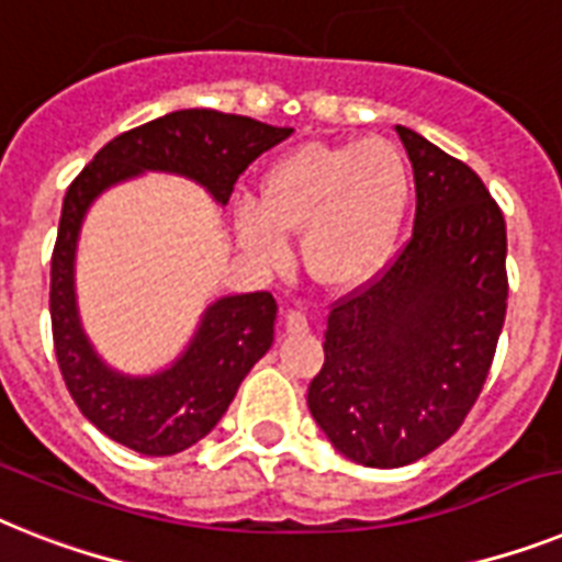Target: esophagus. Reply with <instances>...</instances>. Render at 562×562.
Listing matches in <instances>:
<instances>
[{"label": "esophagus", "mask_w": 562, "mask_h": 562, "mask_svg": "<svg viewBox=\"0 0 562 562\" xmlns=\"http://www.w3.org/2000/svg\"><path fill=\"white\" fill-rule=\"evenodd\" d=\"M284 327H286V333H292V336H304V333L310 330L307 315L301 313V310H286Z\"/></svg>", "instance_id": "esophagus-1"}]
</instances>
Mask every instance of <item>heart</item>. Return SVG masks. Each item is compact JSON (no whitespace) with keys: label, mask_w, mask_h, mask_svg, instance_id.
Returning a JSON list of instances; mask_svg holds the SVG:
<instances>
[{"label":"heart","mask_w":562,"mask_h":562,"mask_svg":"<svg viewBox=\"0 0 562 562\" xmlns=\"http://www.w3.org/2000/svg\"><path fill=\"white\" fill-rule=\"evenodd\" d=\"M411 206V169L387 140L304 143L278 157L261 198L235 206V235L263 270L284 267L286 235L315 284L356 290L384 270Z\"/></svg>","instance_id":"b5f03b06"}]
</instances>
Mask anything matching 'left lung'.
I'll return each mask as SVG.
<instances>
[{
    "label": "left lung",
    "instance_id": "1",
    "mask_svg": "<svg viewBox=\"0 0 562 562\" xmlns=\"http://www.w3.org/2000/svg\"><path fill=\"white\" fill-rule=\"evenodd\" d=\"M416 180L414 235L393 267L327 315L307 391L338 453L402 468L457 434L505 322V221L462 160L396 125Z\"/></svg>",
    "mask_w": 562,
    "mask_h": 562
}]
</instances>
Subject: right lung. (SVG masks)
I'll list each match as a JSON object with an SVG mask.
<instances>
[{
	"label": "right lung",
	"instance_id": "1",
	"mask_svg": "<svg viewBox=\"0 0 562 562\" xmlns=\"http://www.w3.org/2000/svg\"><path fill=\"white\" fill-rule=\"evenodd\" d=\"M290 134L240 114L171 111L105 143L65 192L50 258L54 350L82 416L114 442L143 457H171L212 434L255 361L272 347L278 304L270 292L221 295L209 301L187 347L166 368H114L91 345L77 304V247L88 209L146 171L192 180L226 206L240 171Z\"/></svg>",
	"mask_w": 562,
	"mask_h": 562
}]
</instances>
